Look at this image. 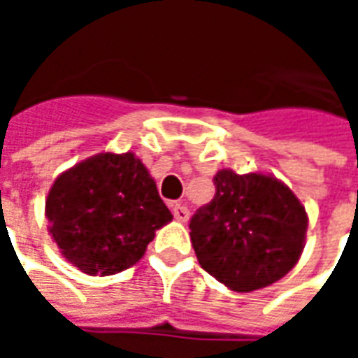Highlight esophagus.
Masks as SVG:
<instances>
[{"label": "esophagus", "instance_id": "obj_1", "mask_svg": "<svg viewBox=\"0 0 358 358\" xmlns=\"http://www.w3.org/2000/svg\"><path fill=\"white\" fill-rule=\"evenodd\" d=\"M172 215H174V218L180 220V222H186L187 218H189V210H187V207H184L182 203H174V205H172Z\"/></svg>", "mask_w": 358, "mask_h": 358}]
</instances>
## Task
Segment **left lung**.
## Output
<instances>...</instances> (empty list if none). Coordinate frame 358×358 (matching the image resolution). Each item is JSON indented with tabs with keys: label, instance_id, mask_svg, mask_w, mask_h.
I'll use <instances>...</instances> for the list:
<instances>
[{
	"label": "left lung",
	"instance_id": "8db88e82",
	"mask_svg": "<svg viewBox=\"0 0 358 358\" xmlns=\"http://www.w3.org/2000/svg\"><path fill=\"white\" fill-rule=\"evenodd\" d=\"M217 194L189 220V238L203 268L248 293L274 284L297 264L307 234V210L270 174H215Z\"/></svg>",
	"mask_w": 358,
	"mask_h": 358
}]
</instances>
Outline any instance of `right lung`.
<instances>
[{
    "label": "right lung",
    "instance_id": "obj_1",
    "mask_svg": "<svg viewBox=\"0 0 358 358\" xmlns=\"http://www.w3.org/2000/svg\"><path fill=\"white\" fill-rule=\"evenodd\" d=\"M45 217L61 255L90 276L134 266L172 220L155 180L130 151L97 153L59 174Z\"/></svg>",
    "mask_w": 358,
    "mask_h": 358
}]
</instances>
